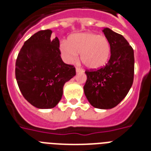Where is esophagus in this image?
<instances>
[{
  "instance_id": "obj_1",
  "label": "esophagus",
  "mask_w": 151,
  "mask_h": 151,
  "mask_svg": "<svg viewBox=\"0 0 151 151\" xmlns=\"http://www.w3.org/2000/svg\"><path fill=\"white\" fill-rule=\"evenodd\" d=\"M76 72L79 73V72H84V70H83L82 69L79 68V67H76Z\"/></svg>"
}]
</instances>
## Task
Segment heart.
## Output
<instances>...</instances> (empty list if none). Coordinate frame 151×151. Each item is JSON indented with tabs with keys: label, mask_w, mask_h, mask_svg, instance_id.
I'll use <instances>...</instances> for the list:
<instances>
[{
	"label": "heart",
	"mask_w": 151,
	"mask_h": 151,
	"mask_svg": "<svg viewBox=\"0 0 151 151\" xmlns=\"http://www.w3.org/2000/svg\"><path fill=\"white\" fill-rule=\"evenodd\" d=\"M64 60L72 63L80 53L81 60L91 69L104 66L109 59L110 45L108 39L94 33H80L71 35L68 42L62 41L59 45Z\"/></svg>",
	"instance_id": "1"
}]
</instances>
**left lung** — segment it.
I'll return each instance as SVG.
<instances>
[{
    "label": "left lung",
    "instance_id": "8db88e82",
    "mask_svg": "<svg viewBox=\"0 0 151 151\" xmlns=\"http://www.w3.org/2000/svg\"><path fill=\"white\" fill-rule=\"evenodd\" d=\"M103 31L110 42V58L106 66L85 70L84 92L94 107L111 109L122 102L132 85L134 51L122 35L109 28Z\"/></svg>",
    "mask_w": 151,
    "mask_h": 151
}]
</instances>
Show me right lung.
I'll return each instance as SVG.
<instances>
[{
  "label": "right lung",
  "mask_w": 151,
  "mask_h": 151,
  "mask_svg": "<svg viewBox=\"0 0 151 151\" xmlns=\"http://www.w3.org/2000/svg\"><path fill=\"white\" fill-rule=\"evenodd\" d=\"M51 29L40 30L25 41L15 63V78L22 96L39 109L58 104L64 84L75 76V67L64 63L59 41Z\"/></svg>",
  "instance_id": "right-lung-1"
}]
</instances>
